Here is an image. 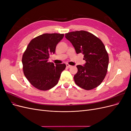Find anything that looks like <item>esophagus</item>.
Segmentation results:
<instances>
[{
  "label": "esophagus",
  "mask_w": 131,
  "mask_h": 131,
  "mask_svg": "<svg viewBox=\"0 0 131 131\" xmlns=\"http://www.w3.org/2000/svg\"><path fill=\"white\" fill-rule=\"evenodd\" d=\"M66 67H67V68H70V67H72V66H70L69 64H68V63H67V64H66Z\"/></svg>",
  "instance_id": "obj_1"
}]
</instances>
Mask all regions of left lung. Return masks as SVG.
<instances>
[{
  "label": "left lung",
  "instance_id": "left-lung-1",
  "mask_svg": "<svg viewBox=\"0 0 131 131\" xmlns=\"http://www.w3.org/2000/svg\"><path fill=\"white\" fill-rule=\"evenodd\" d=\"M72 43L77 54L84 55L86 63L78 65L74 79L76 84L86 90L97 88L105 78L109 64V56L100 39L85 30L72 31L65 34Z\"/></svg>",
  "mask_w": 131,
  "mask_h": 131
}]
</instances>
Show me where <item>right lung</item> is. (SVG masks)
Segmentation results:
<instances>
[{
	"label": "right lung",
	"mask_w": 131,
	"mask_h": 131,
	"mask_svg": "<svg viewBox=\"0 0 131 131\" xmlns=\"http://www.w3.org/2000/svg\"><path fill=\"white\" fill-rule=\"evenodd\" d=\"M63 34L45 33L34 38L28 45L22 56L23 73L34 88L46 91L56 85L65 64L49 62L51 54L55 53L57 43Z\"/></svg>",
	"instance_id": "right-lung-1"
}]
</instances>
